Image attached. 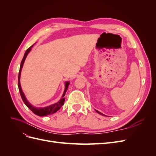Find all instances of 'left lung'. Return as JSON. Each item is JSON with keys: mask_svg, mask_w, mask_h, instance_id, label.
<instances>
[{"mask_svg": "<svg viewBox=\"0 0 156 156\" xmlns=\"http://www.w3.org/2000/svg\"><path fill=\"white\" fill-rule=\"evenodd\" d=\"M96 111L98 113V114H100V115H103V116H107L106 115H103V114H102V113L101 112H100V111H97V110H96Z\"/></svg>", "mask_w": 156, "mask_h": 156, "instance_id": "1", "label": "left lung"}]
</instances>
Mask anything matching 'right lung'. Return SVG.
<instances>
[{"label":"right lung","instance_id":"right-lung-1","mask_svg":"<svg viewBox=\"0 0 156 156\" xmlns=\"http://www.w3.org/2000/svg\"><path fill=\"white\" fill-rule=\"evenodd\" d=\"M33 47V45L32 46H30L29 49H27L24 55V56H23V58L22 59L21 61V63L20 65V72H19V76H18V88H19V90H20V95L21 96L22 100L23 101V102L25 103V104L29 107L30 109L32 111V112H34L35 115H37V116H47L48 115H51V114H53V113L56 112L57 111H58L60 108H61L64 103V101H65V98H64V96H65L66 94V92L68 90V87L69 84V82H66L65 83V90H64V92L63 93V95L62 96V98L60 99V100L57 102L55 103V104L53 105H51L49 106L48 107H34L33 105H32L30 103L27 101V98L25 96L24 93H23L22 89H21V84H20V76H21V69L22 68L23 66V64H24L25 60L27 58V56L29 54V52L30 51L32 48Z\"/></svg>","mask_w":156,"mask_h":156}]
</instances>
